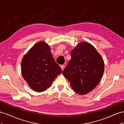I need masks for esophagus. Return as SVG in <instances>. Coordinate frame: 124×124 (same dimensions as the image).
<instances>
[{"label":"esophagus","mask_w":124,"mask_h":124,"mask_svg":"<svg viewBox=\"0 0 124 124\" xmlns=\"http://www.w3.org/2000/svg\"><path fill=\"white\" fill-rule=\"evenodd\" d=\"M60 67H61V68L62 70H63V69H64V65H60Z\"/></svg>","instance_id":"esophagus-1"}]
</instances>
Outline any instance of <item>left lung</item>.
<instances>
[{
    "label": "left lung",
    "instance_id": "8db88e82",
    "mask_svg": "<svg viewBox=\"0 0 124 124\" xmlns=\"http://www.w3.org/2000/svg\"><path fill=\"white\" fill-rule=\"evenodd\" d=\"M70 59L63 74L77 93H90L97 86L103 74V58L87 42L78 44L70 51Z\"/></svg>",
    "mask_w": 124,
    "mask_h": 124
}]
</instances>
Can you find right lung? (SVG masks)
I'll use <instances>...</instances> for the list:
<instances>
[{
  "label": "right lung",
  "mask_w": 124,
  "mask_h": 124,
  "mask_svg": "<svg viewBox=\"0 0 124 124\" xmlns=\"http://www.w3.org/2000/svg\"><path fill=\"white\" fill-rule=\"evenodd\" d=\"M24 79L34 91L42 92L50 87L62 70L55 61L50 46L44 41L36 43L21 62Z\"/></svg>",
  "instance_id": "add662e5"
}]
</instances>
